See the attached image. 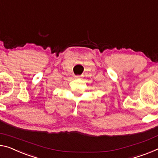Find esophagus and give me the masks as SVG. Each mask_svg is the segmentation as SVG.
Returning <instances> with one entry per match:
<instances>
[{"label": "esophagus", "mask_w": 158, "mask_h": 158, "mask_svg": "<svg viewBox=\"0 0 158 158\" xmlns=\"http://www.w3.org/2000/svg\"><path fill=\"white\" fill-rule=\"evenodd\" d=\"M74 77H75V78L77 79V78H81V77L82 76H75Z\"/></svg>", "instance_id": "34e87169"}]
</instances>
